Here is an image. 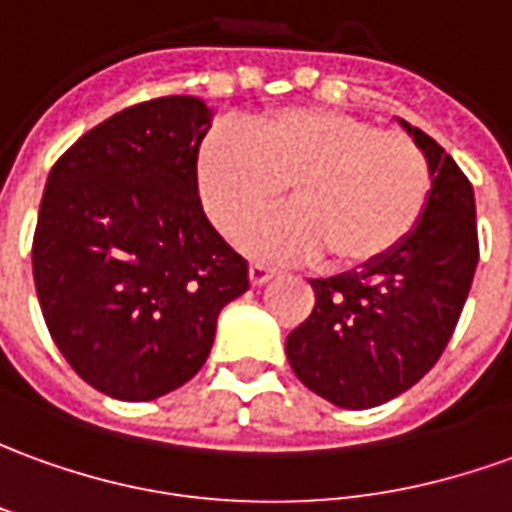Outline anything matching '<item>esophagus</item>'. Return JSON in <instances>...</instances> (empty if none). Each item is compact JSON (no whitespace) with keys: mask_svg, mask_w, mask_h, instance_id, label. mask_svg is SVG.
<instances>
[{"mask_svg":"<svg viewBox=\"0 0 512 512\" xmlns=\"http://www.w3.org/2000/svg\"><path fill=\"white\" fill-rule=\"evenodd\" d=\"M248 278L253 287H262V284H267V281H273V278H276V270H267V267H262V264H250Z\"/></svg>","mask_w":512,"mask_h":512,"instance_id":"obj_1","label":"esophagus"}]
</instances>
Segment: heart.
I'll return each instance as SVG.
<instances>
[{
    "label": "heart",
    "instance_id": "obj_1",
    "mask_svg": "<svg viewBox=\"0 0 512 512\" xmlns=\"http://www.w3.org/2000/svg\"><path fill=\"white\" fill-rule=\"evenodd\" d=\"M200 197L234 236L276 206H295L245 234L273 262L320 250L334 267H368L398 250L424 217L432 175L421 147L396 130L326 108H281L250 130L214 128L197 153Z\"/></svg>",
    "mask_w": 512,
    "mask_h": 512
}]
</instances>
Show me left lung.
<instances>
[{
  "instance_id": "1",
  "label": "left lung",
  "mask_w": 512,
  "mask_h": 512,
  "mask_svg": "<svg viewBox=\"0 0 512 512\" xmlns=\"http://www.w3.org/2000/svg\"><path fill=\"white\" fill-rule=\"evenodd\" d=\"M432 175L424 217L387 259L312 278L315 309L287 337V359L312 393L370 410L410 390L449 345L479 262L474 189L424 130L398 119Z\"/></svg>"
}]
</instances>
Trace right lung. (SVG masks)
<instances>
[{
	"label": "right lung",
	"instance_id": "right-lung-1",
	"mask_svg": "<svg viewBox=\"0 0 512 512\" xmlns=\"http://www.w3.org/2000/svg\"><path fill=\"white\" fill-rule=\"evenodd\" d=\"M214 111L158 97L119 111L47 178L33 276L55 345L80 379L119 401H153L209 357L222 306L248 290L197 195Z\"/></svg>",
	"mask_w": 512,
	"mask_h": 512
}]
</instances>
